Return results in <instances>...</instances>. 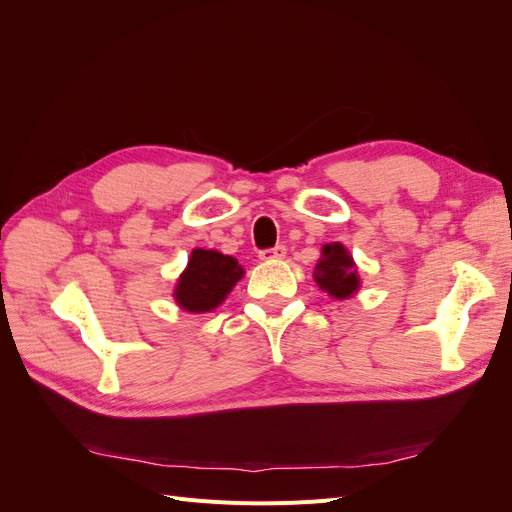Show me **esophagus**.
I'll use <instances>...</instances> for the list:
<instances>
[{"label":"esophagus","instance_id":"34e87169","mask_svg":"<svg viewBox=\"0 0 512 512\" xmlns=\"http://www.w3.org/2000/svg\"><path fill=\"white\" fill-rule=\"evenodd\" d=\"M286 256V245H275V247H267V250L260 252L262 260H280Z\"/></svg>","mask_w":512,"mask_h":512}]
</instances>
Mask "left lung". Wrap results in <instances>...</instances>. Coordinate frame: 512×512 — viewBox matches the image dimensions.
I'll list each match as a JSON object with an SVG mask.
<instances>
[{"label":"left lung","instance_id":"1","mask_svg":"<svg viewBox=\"0 0 512 512\" xmlns=\"http://www.w3.org/2000/svg\"><path fill=\"white\" fill-rule=\"evenodd\" d=\"M314 277L318 286L335 299H348L359 290V275H356L354 262L342 243L322 247V258Z\"/></svg>","mask_w":512,"mask_h":512}]
</instances>
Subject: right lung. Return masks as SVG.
Masks as SVG:
<instances>
[{"label":"right lung","mask_w":512,"mask_h":512,"mask_svg":"<svg viewBox=\"0 0 512 512\" xmlns=\"http://www.w3.org/2000/svg\"><path fill=\"white\" fill-rule=\"evenodd\" d=\"M243 277V269L232 256L215 250H194L175 288L177 303L194 314L211 312Z\"/></svg>","instance_id":"obj_1"}]
</instances>
